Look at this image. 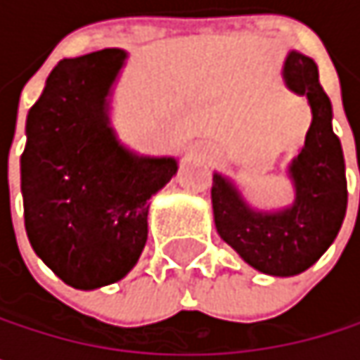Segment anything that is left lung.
<instances>
[{"instance_id":"1","label":"left lung","mask_w":360,"mask_h":360,"mask_svg":"<svg viewBox=\"0 0 360 360\" xmlns=\"http://www.w3.org/2000/svg\"><path fill=\"white\" fill-rule=\"evenodd\" d=\"M283 81L290 91L307 96L313 112L304 146L288 167L294 204L271 212L254 210L221 173L212 175L210 189L219 236L256 271L275 277H292L313 266L335 240L348 204L344 154L331 129V102L319 83L317 64L290 51Z\"/></svg>"}]
</instances>
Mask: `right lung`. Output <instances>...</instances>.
<instances>
[{
	"label": "right lung",
	"mask_w": 360,
	"mask_h": 360,
	"mask_svg": "<svg viewBox=\"0 0 360 360\" xmlns=\"http://www.w3.org/2000/svg\"><path fill=\"white\" fill-rule=\"evenodd\" d=\"M122 49L60 60L27 116L20 156L25 227L35 254L68 285L122 279L148 240L150 198L177 173L173 156H139L110 127Z\"/></svg>",
	"instance_id": "add662e5"
}]
</instances>
